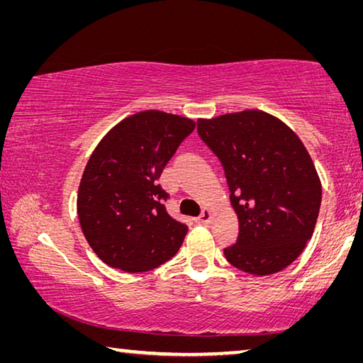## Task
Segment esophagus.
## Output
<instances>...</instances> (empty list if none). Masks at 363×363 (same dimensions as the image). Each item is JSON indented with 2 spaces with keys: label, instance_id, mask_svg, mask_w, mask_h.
<instances>
[{
  "label": "esophagus",
  "instance_id": "esophagus-1",
  "mask_svg": "<svg viewBox=\"0 0 363 363\" xmlns=\"http://www.w3.org/2000/svg\"><path fill=\"white\" fill-rule=\"evenodd\" d=\"M210 219H211V211L208 210V208H205V210L201 211L200 216L196 218V223H199V224H208V223H210Z\"/></svg>",
  "mask_w": 363,
  "mask_h": 363
}]
</instances>
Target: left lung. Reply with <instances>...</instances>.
I'll return each mask as SVG.
<instances>
[{
    "mask_svg": "<svg viewBox=\"0 0 363 363\" xmlns=\"http://www.w3.org/2000/svg\"><path fill=\"white\" fill-rule=\"evenodd\" d=\"M224 168L238 237L224 256L233 267L270 275L296 259L311 240L322 184L309 152L284 121L243 110L196 121Z\"/></svg>",
    "mask_w": 363,
    "mask_h": 363,
    "instance_id": "8db88e82",
    "label": "left lung"
}]
</instances>
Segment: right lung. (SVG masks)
<instances>
[{"mask_svg": "<svg viewBox=\"0 0 363 363\" xmlns=\"http://www.w3.org/2000/svg\"><path fill=\"white\" fill-rule=\"evenodd\" d=\"M194 128L190 118L145 110L112 128L89 157L78 219L89 247L110 267L145 272L181 248L187 225L168 214L158 179Z\"/></svg>", "mask_w": 363, "mask_h": 363, "instance_id": "right-lung-1", "label": "right lung"}]
</instances>
